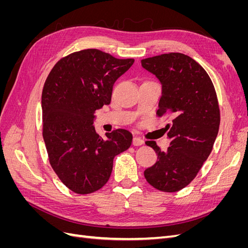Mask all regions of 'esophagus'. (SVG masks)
Listing matches in <instances>:
<instances>
[{
    "mask_svg": "<svg viewBox=\"0 0 248 248\" xmlns=\"http://www.w3.org/2000/svg\"><path fill=\"white\" fill-rule=\"evenodd\" d=\"M132 144H133V146H141V145H144V140H142L139 137H134L132 140Z\"/></svg>",
    "mask_w": 248,
    "mask_h": 248,
    "instance_id": "obj_1",
    "label": "esophagus"
}]
</instances>
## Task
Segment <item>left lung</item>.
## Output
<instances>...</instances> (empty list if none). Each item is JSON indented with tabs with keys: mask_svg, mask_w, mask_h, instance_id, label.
Masks as SVG:
<instances>
[{
	"mask_svg": "<svg viewBox=\"0 0 248 248\" xmlns=\"http://www.w3.org/2000/svg\"><path fill=\"white\" fill-rule=\"evenodd\" d=\"M141 66L159 79L162 92L157 116L171 118L167 151L154 140L146 141L157 154L144 174L150 185L176 192L192 180L212 151L219 129L220 112L211 78L190 57L170 52L141 60Z\"/></svg>",
	"mask_w": 248,
	"mask_h": 248,
	"instance_id": "8db88e82",
	"label": "left lung"
}]
</instances>
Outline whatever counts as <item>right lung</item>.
I'll return each mask as SVG.
<instances>
[{
    "mask_svg": "<svg viewBox=\"0 0 248 248\" xmlns=\"http://www.w3.org/2000/svg\"><path fill=\"white\" fill-rule=\"evenodd\" d=\"M133 59H116L99 49H84L62 58L42 90L43 140L59 179L78 194L100 189L110 177L115 156L131 146L125 129L96 132L95 111L109 104L115 81Z\"/></svg>",
    "mask_w": 248,
    "mask_h": 248,
    "instance_id": "obj_1",
    "label": "right lung"
}]
</instances>
